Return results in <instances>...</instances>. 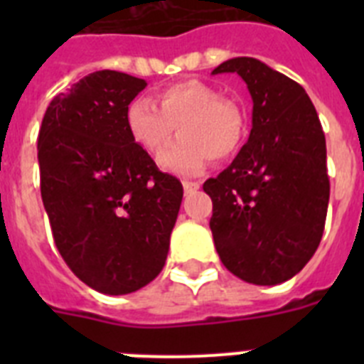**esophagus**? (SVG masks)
Instances as JSON below:
<instances>
[{"label": "esophagus", "mask_w": 364, "mask_h": 364, "mask_svg": "<svg viewBox=\"0 0 364 364\" xmlns=\"http://www.w3.org/2000/svg\"><path fill=\"white\" fill-rule=\"evenodd\" d=\"M198 188H200V182H189V180H186V182H184V191L186 193H195Z\"/></svg>", "instance_id": "esophagus-1"}]
</instances>
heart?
<instances>
[{
    "instance_id": "heart-1",
    "label": "heart",
    "mask_w": 364,
    "mask_h": 364,
    "mask_svg": "<svg viewBox=\"0 0 364 364\" xmlns=\"http://www.w3.org/2000/svg\"><path fill=\"white\" fill-rule=\"evenodd\" d=\"M156 103L134 98L125 111V124L131 138L149 154L162 153L177 127L181 136L160 156L162 167L169 171L197 175L208 160L230 159L242 144L244 112L200 80L166 87L156 95Z\"/></svg>"
}]
</instances>
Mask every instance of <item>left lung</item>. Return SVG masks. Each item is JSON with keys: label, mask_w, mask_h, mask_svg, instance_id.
I'll use <instances>...</instances> for the list:
<instances>
[{"label": "left lung", "mask_w": 364, "mask_h": 364, "mask_svg": "<svg viewBox=\"0 0 364 364\" xmlns=\"http://www.w3.org/2000/svg\"><path fill=\"white\" fill-rule=\"evenodd\" d=\"M235 73L253 100L252 131L233 162L204 182L222 264L252 284L297 275L319 246L330 180L326 140L306 91L255 58H231L211 74Z\"/></svg>", "instance_id": "left-lung-1"}]
</instances>
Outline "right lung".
<instances>
[{"label":"right lung","mask_w":364,"mask_h":364,"mask_svg":"<svg viewBox=\"0 0 364 364\" xmlns=\"http://www.w3.org/2000/svg\"><path fill=\"white\" fill-rule=\"evenodd\" d=\"M146 80L96 70L54 96L38 138L41 198L58 252L92 290L125 295L166 264L184 189L131 138Z\"/></svg>","instance_id":"1"}]
</instances>
